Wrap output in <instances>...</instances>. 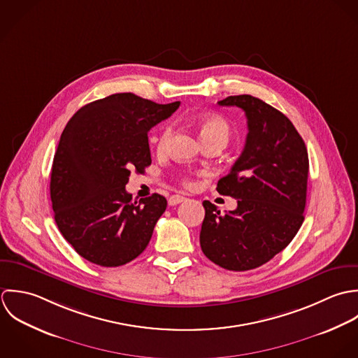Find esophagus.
Here are the masks:
<instances>
[{
    "mask_svg": "<svg viewBox=\"0 0 358 358\" xmlns=\"http://www.w3.org/2000/svg\"><path fill=\"white\" fill-rule=\"evenodd\" d=\"M184 201H185V198L181 196V195H171V196L169 198V205H170V206H176V205H178V203H181V202H184Z\"/></svg>",
    "mask_w": 358,
    "mask_h": 358,
    "instance_id": "obj_1",
    "label": "esophagus"
}]
</instances>
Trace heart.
<instances>
[{
	"label": "heart",
	"mask_w": 358,
	"mask_h": 358,
	"mask_svg": "<svg viewBox=\"0 0 358 358\" xmlns=\"http://www.w3.org/2000/svg\"><path fill=\"white\" fill-rule=\"evenodd\" d=\"M198 130H199V136L203 143H218L221 145H227L229 136H231V127L228 124V122L225 119H222L221 116H205L201 117L198 122ZM173 136V127L167 126L162 134L156 138V149L157 152H164L169 146L170 138ZM182 182L185 185H189L191 181L189 178L184 177Z\"/></svg>",
	"instance_id": "b5f03b06"
}]
</instances>
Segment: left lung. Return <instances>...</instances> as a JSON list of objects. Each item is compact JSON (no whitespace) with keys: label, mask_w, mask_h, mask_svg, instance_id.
Listing matches in <instances>:
<instances>
[{"label":"left lung","mask_w":358,"mask_h":358,"mask_svg":"<svg viewBox=\"0 0 358 358\" xmlns=\"http://www.w3.org/2000/svg\"><path fill=\"white\" fill-rule=\"evenodd\" d=\"M220 106H238L248 119L245 148L217 191L236 199L221 215L209 201L201 248L215 264L248 271L282 252L304 220L308 155L303 138L284 113L252 95H234Z\"/></svg>","instance_id":"8db88e82"}]
</instances>
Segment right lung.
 I'll return each instance as SVG.
<instances>
[{"instance_id": "1", "label": "right lung", "mask_w": 358, "mask_h": 358, "mask_svg": "<svg viewBox=\"0 0 358 358\" xmlns=\"http://www.w3.org/2000/svg\"><path fill=\"white\" fill-rule=\"evenodd\" d=\"M178 106L122 92L83 106L68 122L50 192L61 234L85 260L119 267L148 246L167 201L153 194L133 202L126 184L133 170L143 173L152 163L148 131Z\"/></svg>"}]
</instances>
